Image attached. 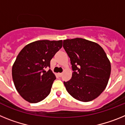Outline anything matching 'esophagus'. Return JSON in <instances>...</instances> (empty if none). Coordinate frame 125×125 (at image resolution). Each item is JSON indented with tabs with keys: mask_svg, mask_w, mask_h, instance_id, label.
<instances>
[{
	"mask_svg": "<svg viewBox=\"0 0 125 125\" xmlns=\"http://www.w3.org/2000/svg\"><path fill=\"white\" fill-rule=\"evenodd\" d=\"M58 75H59V77H62V73H58Z\"/></svg>",
	"mask_w": 125,
	"mask_h": 125,
	"instance_id": "esophagus-1",
	"label": "esophagus"
}]
</instances>
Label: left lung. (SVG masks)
I'll return each mask as SVG.
<instances>
[{
	"label": "left lung",
	"instance_id": "left-lung-1",
	"mask_svg": "<svg viewBox=\"0 0 125 125\" xmlns=\"http://www.w3.org/2000/svg\"><path fill=\"white\" fill-rule=\"evenodd\" d=\"M70 59L72 79L63 82L67 92L82 102L94 100L105 89L111 74V63L103 48L83 38L63 40Z\"/></svg>",
	"mask_w": 125,
	"mask_h": 125
}]
</instances>
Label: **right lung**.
I'll list each match as a JSON object with an SVG mask.
<instances>
[{"mask_svg": "<svg viewBox=\"0 0 125 125\" xmlns=\"http://www.w3.org/2000/svg\"><path fill=\"white\" fill-rule=\"evenodd\" d=\"M62 40H38L27 44L17 55L12 68L15 87L29 103L42 101L50 93L55 75L50 69V61L62 47Z\"/></svg>", "mask_w": 125, "mask_h": 125, "instance_id": "right-lung-1", "label": "right lung"}]
</instances>
